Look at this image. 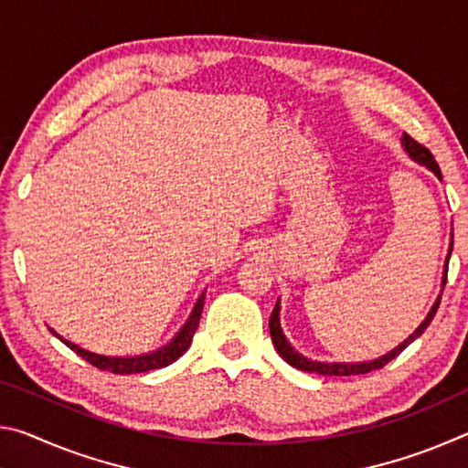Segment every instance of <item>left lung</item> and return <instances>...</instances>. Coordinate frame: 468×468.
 <instances>
[{
	"mask_svg": "<svg viewBox=\"0 0 468 468\" xmlns=\"http://www.w3.org/2000/svg\"><path fill=\"white\" fill-rule=\"evenodd\" d=\"M402 146H405L407 154H409L410 158H413V161H417L419 165H425L427 169L435 173V177L441 179V171H440V167H438V163H435L433 154H431L430 150H427L423 144H419V142L410 138L409 133H402ZM450 251H452V245H450ZM450 251H448L446 264H443V268H446V271H443V272H448ZM443 284H446V274H443V279H441V287H443ZM279 303H281V301H276V305H274V310H272V315H271V322H268V326H271V336H272L274 348H276V351H279L281 357L289 363V366L297 367V369H301V371H310V374H320V376H359V374H369V371H374V369H382L388 361H392V359L396 357V355H400L402 351H405V348H407L410 343H413L415 338L421 336L423 332H425V328L431 324L435 312H438L440 297H438V301H435V303H433L430 314H427V318L421 322V326H419V328L413 332V335H410V336L405 340V343H400L399 346L392 348L390 353L382 355V357H378V359H374V361H363V363H322V361H312V359L303 357V355L297 353L295 348H292V346L289 345V340L284 338V335H282L281 320H279V314H281V305H279Z\"/></svg>",
	"mask_w": 468,
	"mask_h": 468,
	"instance_id": "1",
	"label": "left lung"
}]
</instances>
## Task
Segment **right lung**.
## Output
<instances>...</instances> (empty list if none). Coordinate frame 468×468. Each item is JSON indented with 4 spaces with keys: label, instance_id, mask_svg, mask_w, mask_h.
Here are the masks:
<instances>
[{
    "label": "right lung",
    "instance_id": "add662e5",
    "mask_svg": "<svg viewBox=\"0 0 468 468\" xmlns=\"http://www.w3.org/2000/svg\"><path fill=\"white\" fill-rule=\"evenodd\" d=\"M202 307H204V292L200 297H197L187 322L184 324V326H181L177 335L173 336L171 343H167L161 348H156V351H153V353L133 355V357H107V355L90 353V351H86V348L69 343V340H66V338H61L53 328H49V330L61 340L63 345L72 348V351H76L82 359L89 361L90 366H94V367H99L102 371H111V374H144V371H153V369H158V367L171 366L173 361H177L181 355L187 351L189 345H192V338L196 335L197 324H200Z\"/></svg>",
    "mask_w": 468,
    "mask_h": 468
}]
</instances>
